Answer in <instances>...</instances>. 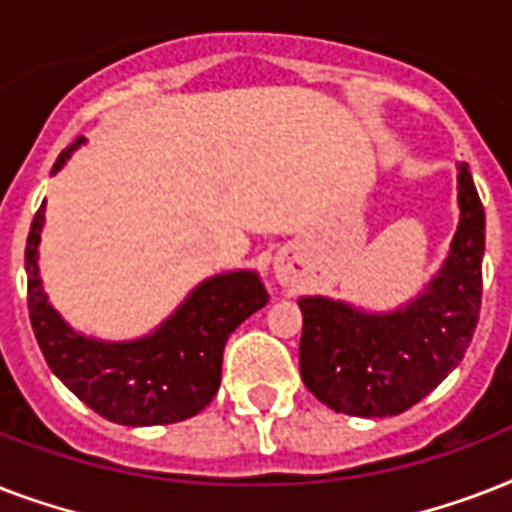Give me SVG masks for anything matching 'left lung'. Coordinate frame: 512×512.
Returning a JSON list of instances; mask_svg holds the SVG:
<instances>
[{"label": "left lung", "mask_w": 512, "mask_h": 512, "mask_svg": "<svg viewBox=\"0 0 512 512\" xmlns=\"http://www.w3.org/2000/svg\"><path fill=\"white\" fill-rule=\"evenodd\" d=\"M460 223L420 295L372 313L332 297H300V374L321 404L350 417H393L457 369L481 311L486 215L468 164L457 167Z\"/></svg>", "instance_id": "obj_1"}]
</instances>
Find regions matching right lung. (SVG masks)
Here are the masks:
<instances>
[{
	"label": "right lung",
	"mask_w": 512,
	"mask_h": 512,
	"mask_svg": "<svg viewBox=\"0 0 512 512\" xmlns=\"http://www.w3.org/2000/svg\"><path fill=\"white\" fill-rule=\"evenodd\" d=\"M84 138L58 156L52 175L71 159ZM44 201L26 241L28 316L36 342L63 385L92 412L119 425H170L199 414L215 398L223 350L231 332L268 303L255 271L209 276L188 292L175 313L138 340H98L68 327L39 276Z\"/></svg>",
	"instance_id": "right-lung-1"
}]
</instances>
